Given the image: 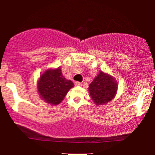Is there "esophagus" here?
<instances>
[{"label": "esophagus", "instance_id": "obj_1", "mask_svg": "<svg viewBox=\"0 0 155 155\" xmlns=\"http://www.w3.org/2000/svg\"><path fill=\"white\" fill-rule=\"evenodd\" d=\"M75 85H76V86H82V82H75Z\"/></svg>", "mask_w": 155, "mask_h": 155}]
</instances>
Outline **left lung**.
Segmentation results:
<instances>
[{"label": "left lung", "instance_id": "8db88e82", "mask_svg": "<svg viewBox=\"0 0 155 155\" xmlns=\"http://www.w3.org/2000/svg\"><path fill=\"white\" fill-rule=\"evenodd\" d=\"M117 88L118 85L115 79L101 71L89 85L88 90L96 105H104L115 97Z\"/></svg>", "mask_w": 155, "mask_h": 155}]
</instances>
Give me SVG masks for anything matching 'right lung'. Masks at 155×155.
Returning a JSON list of instances; mask_svg holds the SVG:
<instances>
[{
    "mask_svg": "<svg viewBox=\"0 0 155 155\" xmlns=\"http://www.w3.org/2000/svg\"><path fill=\"white\" fill-rule=\"evenodd\" d=\"M73 83L63 76L60 68L48 70L40 76L37 88L41 97L48 104H60Z\"/></svg>",
    "mask_w": 155,
    "mask_h": 155,
    "instance_id": "right-lung-1",
    "label": "right lung"
}]
</instances>
